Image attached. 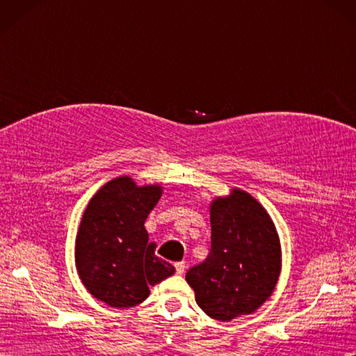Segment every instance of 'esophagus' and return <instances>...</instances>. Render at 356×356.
I'll use <instances>...</instances> for the list:
<instances>
[{
	"label": "esophagus",
	"mask_w": 356,
	"mask_h": 356,
	"mask_svg": "<svg viewBox=\"0 0 356 356\" xmlns=\"http://www.w3.org/2000/svg\"><path fill=\"white\" fill-rule=\"evenodd\" d=\"M174 268H176V274L177 275H182L185 269H186V263L185 261H177L176 264H174Z\"/></svg>",
	"instance_id": "1"
}]
</instances>
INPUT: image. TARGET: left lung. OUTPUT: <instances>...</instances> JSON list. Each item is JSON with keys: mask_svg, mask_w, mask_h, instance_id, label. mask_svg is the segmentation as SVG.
Wrapping results in <instances>:
<instances>
[{"mask_svg": "<svg viewBox=\"0 0 356 356\" xmlns=\"http://www.w3.org/2000/svg\"><path fill=\"white\" fill-rule=\"evenodd\" d=\"M209 218L211 251L185 278L203 312L231 321L255 312L274 292L282 246L268 211L240 188L211 202Z\"/></svg>", "mask_w": 356, "mask_h": 356, "instance_id": "1", "label": "left lung"}]
</instances>
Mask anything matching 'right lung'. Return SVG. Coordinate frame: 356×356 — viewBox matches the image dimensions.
I'll list each match as a JSON object with an SVG mask.
<instances>
[{"label": "right lung", "mask_w": 356, "mask_h": 356, "mask_svg": "<svg viewBox=\"0 0 356 356\" xmlns=\"http://www.w3.org/2000/svg\"><path fill=\"white\" fill-rule=\"evenodd\" d=\"M162 186L136 185L119 176L101 186L82 214L74 246V263L86 289L116 309L140 305L149 286L174 274V266L154 254L145 223Z\"/></svg>", "instance_id": "1"}]
</instances>
